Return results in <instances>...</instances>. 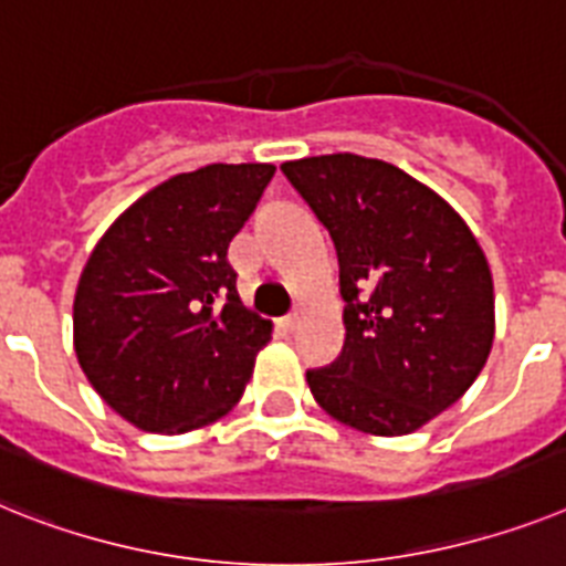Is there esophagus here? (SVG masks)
<instances>
[{
	"instance_id": "esophagus-1",
	"label": "esophagus",
	"mask_w": 566,
	"mask_h": 566,
	"mask_svg": "<svg viewBox=\"0 0 566 566\" xmlns=\"http://www.w3.org/2000/svg\"><path fill=\"white\" fill-rule=\"evenodd\" d=\"M279 325H282L284 331H296V327L302 325V313H291V316H284V319L279 322Z\"/></svg>"
}]
</instances>
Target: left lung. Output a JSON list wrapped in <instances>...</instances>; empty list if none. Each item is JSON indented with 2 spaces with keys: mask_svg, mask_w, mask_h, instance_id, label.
Instances as JSON below:
<instances>
[{
  "mask_svg": "<svg viewBox=\"0 0 566 566\" xmlns=\"http://www.w3.org/2000/svg\"><path fill=\"white\" fill-rule=\"evenodd\" d=\"M282 172L331 232L345 298V345L307 371L313 400L365 434L422 429L469 391L492 350L481 244L434 189L386 160L339 151Z\"/></svg>",
  "mask_w": 566,
  "mask_h": 566,
  "instance_id": "1",
  "label": "left lung"
}]
</instances>
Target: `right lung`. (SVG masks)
I'll return each mask as SVG.
<instances>
[{
	"mask_svg": "<svg viewBox=\"0 0 566 566\" xmlns=\"http://www.w3.org/2000/svg\"><path fill=\"white\" fill-rule=\"evenodd\" d=\"M273 164H210L137 198L97 241L74 296V350L94 391L158 434L241 400L273 325L241 305L227 247Z\"/></svg>",
	"mask_w": 566,
	"mask_h": 566,
	"instance_id": "right-lung-1",
	"label": "right lung"
}]
</instances>
